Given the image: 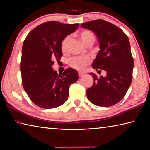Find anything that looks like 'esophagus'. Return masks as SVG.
<instances>
[{
  "label": "esophagus",
  "instance_id": "34e87169",
  "mask_svg": "<svg viewBox=\"0 0 150 150\" xmlns=\"http://www.w3.org/2000/svg\"><path fill=\"white\" fill-rule=\"evenodd\" d=\"M78 75H79V77H82V76L85 75V73H83V72H79Z\"/></svg>",
  "mask_w": 150,
  "mask_h": 150
}]
</instances>
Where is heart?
Masks as SVG:
<instances>
[{
    "mask_svg": "<svg viewBox=\"0 0 150 150\" xmlns=\"http://www.w3.org/2000/svg\"><path fill=\"white\" fill-rule=\"evenodd\" d=\"M79 35L80 39L83 42L85 45H88L91 43H94L95 40V35L90 30H83L80 32ZM70 40V37L67 36L63 40L61 45V48L63 54H65L68 52V46ZM91 62V58L87 56L85 57H73L71 58L69 61V65L71 67L73 68L76 70L82 71L85 68V67L90 64Z\"/></svg>",
    "mask_w": 150,
    "mask_h": 150,
    "instance_id": "b5f03b06",
    "label": "heart"
}]
</instances>
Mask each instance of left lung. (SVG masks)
Listing matches in <instances>:
<instances>
[{
	"label": "left lung",
	"mask_w": 150,
	"mask_h": 150,
	"mask_svg": "<svg viewBox=\"0 0 150 150\" xmlns=\"http://www.w3.org/2000/svg\"><path fill=\"white\" fill-rule=\"evenodd\" d=\"M95 33L100 50L92 67L98 72L105 71L106 77L94 79L93 86L87 90L88 99L98 106H110L122 99L132 81L134 59L127 35L120 28L104 20L98 19L81 24Z\"/></svg>",
	"instance_id": "obj_1"
}]
</instances>
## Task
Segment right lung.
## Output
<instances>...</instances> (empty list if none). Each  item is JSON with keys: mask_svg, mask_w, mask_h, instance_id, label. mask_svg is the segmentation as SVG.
<instances>
[{"mask_svg": "<svg viewBox=\"0 0 150 150\" xmlns=\"http://www.w3.org/2000/svg\"><path fill=\"white\" fill-rule=\"evenodd\" d=\"M79 24L50 21L30 32L22 45L20 71L22 85L33 103L46 109L62 105L69 96V86L77 82L78 73L67 68L62 74L52 69L53 59L63 55V40L74 32Z\"/></svg>", "mask_w": 150, "mask_h": 150, "instance_id": "obj_1", "label": "right lung"}]
</instances>
